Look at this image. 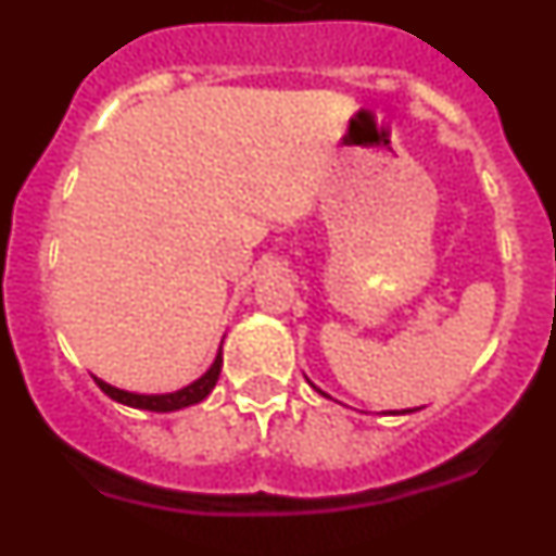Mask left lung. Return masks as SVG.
<instances>
[{"instance_id":"obj_1","label":"left lung","mask_w":556,"mask_h":556,"mask_svg":"<svg viewBox=\"0 0 556 556\" xmlns=\"http://www.w3.org/2000/svg\"><path fill=\"white\" fill-rule=\"evenodd\" d=\"M308 384H312V381H308ZM314 387V384H312ZM314 390H317V387H314ZM317 392H320V395H326V392H323V390H317ZM328 397V395H326ZM409 412L412 409H404V412H392V415H409Z\"/></svg>"}]
</instances>
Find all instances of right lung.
<instances>
[{"label": "right lung", "instance_id": "1", "mask_svg": "<svg viewBox=\"0 0 556 556\" xmlns=\"http://www.w3.org/2000/svg\"><path fill=\"white\" fill-rule=\"evenodd\" d=\"M219 370H223V351H217V358L211 362V367L203 372V376L194 378L191 384L180 387V390H175V392L147 395V392L119 390V387L108 384V381H102V378H97V376H94V381L100 384V390L105 392L108 397H113V401L122 406H132V409H147V412H178V409H186V406L200 404L203 397H208L211 390L217 387Z\"/></svg>", "mask_w": 556, "mask_h": 556}]
</instances>
